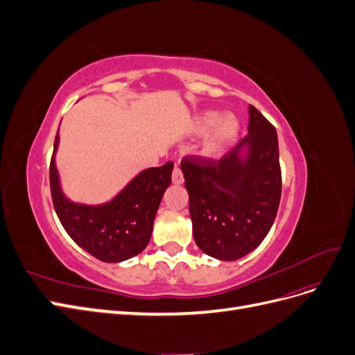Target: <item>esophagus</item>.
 <instances>
[{
  "mask_svg": "<svg viewBox=\"0 0 355 355\" xmlns=\"http://www.w3.org/2000/svg\"><path fill=\"white\" fill-rule=\"evenodd\" d=\"M171 180H173L175 185H182L184 184V175H182L180 167L176 164L173 168V173H171Z\"/></svg>",
  "mask_w": 355,
  "mask_h": 355,
  "instance_id": "34e87169",
  "label": "esophagus"
}]
</instances>
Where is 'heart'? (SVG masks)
<instances>
[{
    "instance_id": "heart-1",
    "label": "heart",
    "mask_w": 355,
    "mask_h": 355,
    "mask_svg": "<svg viewBox=\"0 0 355 355\" xmlns=\"http://www.w3.org/2000/svg\"><path fill=\"white\" fill-rule=\"evenodd\" d=\"M213 126L215 128L202 145V153L206 155H218L222 153L237 137L240 130L239 121L232 115L222 118V115L216 111L204 112L196 121V130L198 133H207Z\"/></svg>"
}]
</instances>
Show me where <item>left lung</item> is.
<instances>
[{
    "mask_svg": "<svg viewBox=\"0 0 355 355\" xmlns=\"http://www.w3.org/2000/svg\"><path fill=\"white\" fill-rule=\"evenodd\" d=\"M180 168L194 240L204 253L237 261L263 241L280 206L282 168L275 127L253 105L249 135L231 151L219 159L187 155Z\"/></svg>",
    "mask_w": 355,
    "mask_h": 355,
    "instance_id": "obj_1",
    "label": "left lung"
}]
</instances>
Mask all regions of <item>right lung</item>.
Returning a JSON list of instances; mask_svg holds the SVG:
<instances>
[{
  "instance_id": "obj_1",
  "label": "right lung",
  "mask_w": 355,
  "mask_h": 355,
  "mask_svg": "<svg viewBox=\"0 0 355 355\" xmlns=\"http://www.w3.org/2000/svg\"><path fill=\"white\" fill-rule=\"evenodd\" d=\"M50 161V191L58 218L69 237L96 259L123 262L141 253L151 240L153 225L164 191L170 187L173 163L167 161L139 173L120 194L101 206H87L68 200L60 189L55 164Z\"/></svg>"
}]
</instances>
